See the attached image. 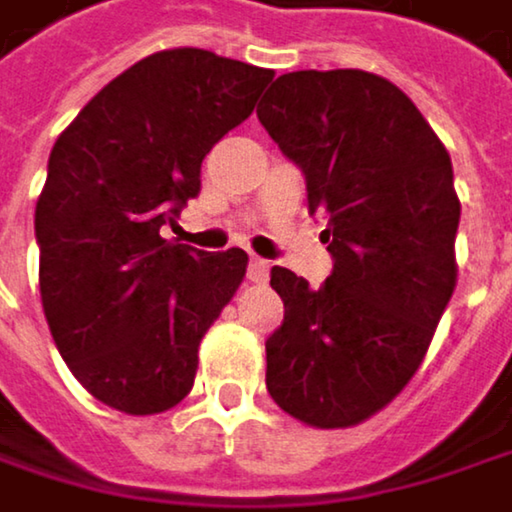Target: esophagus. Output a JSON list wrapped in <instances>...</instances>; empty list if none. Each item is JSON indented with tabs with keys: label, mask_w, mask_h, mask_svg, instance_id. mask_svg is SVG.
I'll use <instances>...</instances> for the list:
<instances>
[{
	"label": "esophagus",
	"mask_w": 512,
	"mask_h": 512,
	"mask_svg": "<svg viewBox=\"0 0 512 512\" xmlns=\"http://www.w3.org/2000/svg\"><path fill=\"white\" fill-rule=\"evenodd\" d=\"M268 271H271V265H268L265 259L253 256V259H250V268H247V277H250L253 283H265V280H268Z\"/></svg>",
	"instance_id": "obj_1"
}]
</instances>
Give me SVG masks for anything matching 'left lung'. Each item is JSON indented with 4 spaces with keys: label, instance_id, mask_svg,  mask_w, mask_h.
Returning <instances> with one entry per match:
<instances>
[{
    "label": "left lung",
    "instance_id": "1",
    "mask_svg": "<svg viewBox=\"0 0 512 512\" xmlns=\"http://www.w3.org/2000/svg\"><path fill=\"white\" fill-rule=\"evenodd\" d=\"M256 114L301 168L335 259L319 289L271 268L283 326L265 341V386L304 425L350 428L410 383L453 298V162L392 81L359 69L280 75Z\"/></svg>",
    "mask_w": 512,
    "mask_h": 512
}]
</instances>
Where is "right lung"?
Listing matches in <instances>:
<instances>
[{"instance_id": "1", "label": "right lung", "mask_w": 512, "mask_h": 512, "mask_svg": "<svg viewBox=\"0 0 512 512\" xmlns=\"http://www.w3.org/2000/svg\"><path fill=\"white\" fill-rule=\"evenodd\" d=\"M271 69L159 50L96 93L50 150L35 205L41 307L59 356L102 404L150 416L196 383L199 344L247 253L162 238L199 196L202 159L253 114Z\"/></svg>"}]
</instances>
